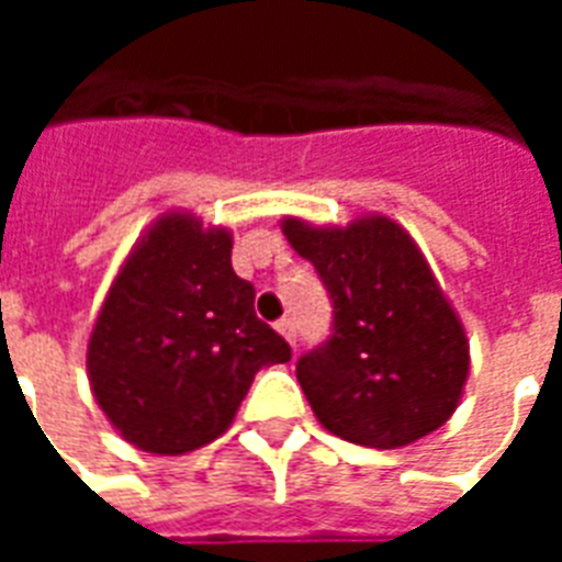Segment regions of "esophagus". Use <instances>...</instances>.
I'll return each instance as SVG.
<instances>
[{
	"label": "esophagus",
	"mask_w": 562,
	"mask_h": 562,
	"mask_svg": "<svg viewBox=\"0 0 562 562\" xmlns=\"http://www.w3.org/2000/svg\"><path fill=\"white\" fill-rule=\"evenodd\" d=\"M277 333H280L291 347H297V333H294V321H291V317H282L280 324H277Z\"/></svg>",
	"instance_id": "obj_1"
}]
</instances>
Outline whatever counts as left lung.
<instances>
[{"label":"left lung","mask_w":562,"mask_h":562,"mask_svg":"<svg viewBox=\"0 0 562 562\" xmlns=\"http://www.w3.org/2000/svg\"><path fill=\"white\" fill-rule=\"evenodd\" d=\"M315 265L335 321L329 341L297 361V382L326 431L400 449L452 417L470 375V341L408 229L387 215L347 227L282 218Z\"/></svg>","instance_id":"1"}]
</instances>
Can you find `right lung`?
<instances>
[{"mask_svg": "<svg viewBox=\"0 0 562 562\" xmlns=\"http://www.w3.org/2000/svg\"><path fill=\"white\" fill-rule=\"evenodd\" d=\"M233 233L162 212L119 268L87 344V375L110 426L151 454H187L229 428L254 375L291 347L254 312Z\"/></svg>", "mask_w": 562, "mask_h": 562, "instance_id": "1", "label": "right lung"}]
</instances>
